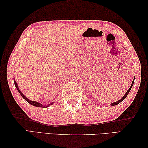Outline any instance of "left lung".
I'll use <instances>...</instances> for the list:
<instances>
[{"label":"left lung","instance_id":"obj_1","mask_svg":"<svg viewBox=\"0 0 148 148\" xmlns=\"http://www.w3.org/2000/svg\"><path fill=\"white\" fill-rule=\"evenodd\" d=\"M134 79L133 80V81H132V84H131V86L130 87V88L128 89V90H127V92H126V93L125 94V95L122 97V98L120 99V100H118L117 102H113V103H111V105L112 106H116V105H117V104H118V103H120L121 101H123V100L124 99H126V97H127V96L128 95V93L130 92V90H131V88H132V86H133V84H134Z\"/></svg>","mask_w":148,"mask_h":148}]
</instances>
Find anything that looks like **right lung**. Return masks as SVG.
Wrapping results in <instances>:
<instances>
[{
	"label": "right lung",
	"instance_id": "obj_1",
	"mask_svg": "<svg viewBox=\"0 0 148 148\" xmlns=\"http://www.w3.org/2000/svg\"><path fill=\"white\" fill-rule=\"evenodd\" d=\"M14 85H15V86L16 87V88H17V90H18V91L19 92V93H20V95H21V97H23V98L26 100V101L27 102H29L30 104H31V105H32V106H36V107H38V108H48V107H49L50 105H52L53 103H49V105H48V106H43L42 103H39V102H36V101H32V100H29V99H27V97L25 96L23 93H22L21 92V91H20V90L19 89V88H18V84H17V83L16 82V81L14 80Z\"/></svg>",
	"mask_w": 148,
	"mask_h": 148
}]
</instances>
